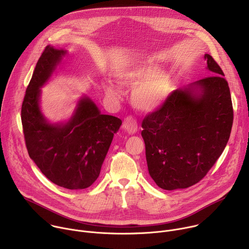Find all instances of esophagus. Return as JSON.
Listing matches in <instances>:
<instances>
[{"mask_svg":"<svg viewBox=\"0 0 249 249\" xmlns=\"http://www.w3.org/2000/svg\"><path fill=\"white\" fill-rule=\"evenodd\" d=\"M123 129L129 134H135L138 130V124L135 118L132 116H128L125 118L123 122Z\"/></svg>","mask_w":249,"mask_h":249,"instance_id":"esophagus-1","label":"esophagus"}]
</instances>
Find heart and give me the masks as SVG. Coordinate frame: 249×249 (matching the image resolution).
<instances>
[{"label":"heart","mask_w":249,"mask_h":249,"mask_svg":"<svg viewBox=\"0 0 249 249\" xmlns=\"http://www.w3.org/2000/svg\"><path fill=\"white\" fill-rule=\"evenodd\" d=\"M157 66L150 63H138L123 72L118 77L121 86L135 87L133 101L138 108L151 111L166 99L170 93V78L164 72H156ZM105 90L112 96H117V89L110 83L104 85Z\"/></svg>","instance_id":"b5f03b06"}]
</instances>
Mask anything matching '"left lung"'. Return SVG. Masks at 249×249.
I'll return each instance as SVG.
<instances>
[{"label":"left lung","mask_w":249,"mask_h":249,"mask_svg":"<svg viewBox=\"0 0 249 249\" xmlns=\"http://www.w3.org/2000/svg\"><path fill=\"white\" fill-rule=\"evenodd\" d=\"M204 58L213 75L175 89L142 122L149 173L164 190L198 183L230 139L233 110L229 84L213 57Z\"/></svg>","instance_id":"obj_1"}]
</instances>
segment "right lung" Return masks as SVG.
Segmentation results:
<instances>
[{
	"label": "right lung",
	"instance_id": "add662e5",
	"mask_svg": "<svg viewBox=\"0 0 249 249\" xmlns=\"http://www.w3.org/2000/svg\"><path fill=\"white\" fill-rule=\"evenodd\" d=\"M66 54L48 45L35 66L21 105V123L30 159L58 186L79 190L89 187L100 173L114 134L122 121L101 114L84 96L65 124H50L40 111V88Z\"/></svg>",
	"mask_w": 249,
	"mask_h": 249
}]
</instances>
